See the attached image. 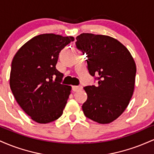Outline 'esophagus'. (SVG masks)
Segmentation results:
<instances>
[{"label":"esophagus","mask_w":154,"mask_h":154,"mask_svg":"<svg viewBox=\"0 0 154 154\" xmlns=\"http://www.w3.org/2000/svg\"><path fill=\"white\" fill-rule=\"evenodd\" d=\"M82 89V86H73V87H72V90H73L74 92L79 91Z\"/></svg>","instance_id":"34e87169"}]
</instances>
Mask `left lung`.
<instances>
[{
    "label": "left lung",
    "instance_id": "obj_1",
    "mask_svg": "<svg viewBox=\"0 0 154 154\" xmlns=\"http://www.w3.org/2000/svg\"><path fill=\"white\" fill-rule=\"evenodd\" d=\"M76 40L77 48L87 55L90 75L98 84L84 88L88 98L83 113L99 124L111 123L126 109L133 94L135 61L128 48L111 37L82 33Z\"/></svg>",
    "mask_w": 154,
    "mask_h": 154
}]
</instances>
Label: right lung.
<instances>
[{"instance_id": "1", "label": "right lung", "mask_w": 154, "mask_h": 154, "mask_svg": "<svg viewBox=\"0 0 154 154\" xmlns=\"http://www.w3.org/2000/svg\"><path fill=\"white\" fill-rule=\"evenodd\" d=\"M73 37L43 34L23 45L12 60L10 88L23 111L35 122L46 124L62 115L71 86L61 84L56 69L59 55Z\"/></svg>"}]
</instances>
